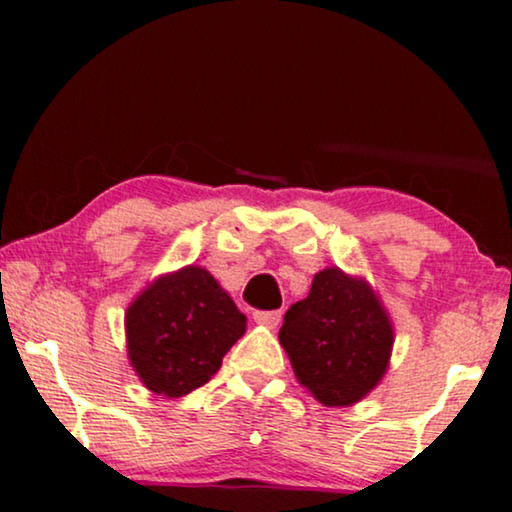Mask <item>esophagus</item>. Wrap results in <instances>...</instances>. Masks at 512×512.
Here are the masks:
<instances>
[{
	"instance_id": "34e87169",
	"label": "esophagus",
	"mask_w": 512,
	"mask_h": 512,
	"mask_svg": "<svg viewBox=\"0 0 512 512\" xmlns=\"http://www.w3.org/2000/svg\"><path fill=\"white\" fill-rule=\"evenodd\" d=\"M279 319H282V312H254V321L261 326L277 328Z\"/></svg>"
}]
</instances>
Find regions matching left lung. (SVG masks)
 Here are the masks:
<instances>
[{"instance_id":"8db88e82","label":"left lung","mask_w":512,"mask_h":512,"mask_svg":"<svg viewBox=\"0 0 512 512\" xmlns=\"http://www.w3.org/2000/svg\"><path fill=\"white\" fill-rule=\"evenodd\" d=\"M279 342L298 382L317 401L352 405L382 380L394 331L363 279L328 268L314 275L307 298L284 314Z\"/></svg>"}]
</instances>
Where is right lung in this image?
<instances>
[{
  "instance_id": "obj_1",
  "label": "right lung",
  "mask_w": 512,
  "mask_h": 512,
  "mask_svg": "<svg viewBox=\"0 0 512 512\" xmlns=\"http://www.w3.org/2000/svg\"><path fill=\"white\" fill-rule=\"evenodd\" d=\"M132 368L153 394L186 396L209 382L244 335L247 317L207 270L153 282L125 314Z\"/></svg>"
}]
</instances>
